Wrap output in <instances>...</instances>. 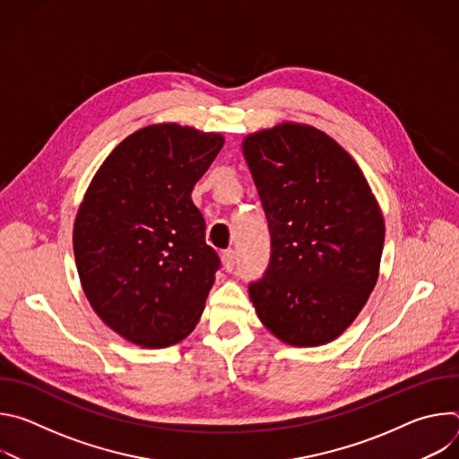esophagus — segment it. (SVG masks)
<instances>
[{
    "instance_id": "34e87169",
    "label": "esophagus",
    "mask_w": 459,
    "mask_h": 459,
    "mask_svg": "<svg viewBox=\"0 0 459 459\" xmlns=\"http://www.w3.org/2000/svg\"><path fill=\"white\" fill-rule=\"evenodd\" d=\"M221 261H223V267L227 271H232L234 264H236V252L234 250H223L221 252Z\"/></svg>"
}]
</instances>
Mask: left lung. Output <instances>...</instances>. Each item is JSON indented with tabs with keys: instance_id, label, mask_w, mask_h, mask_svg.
Masks as SVG:
<instances>
[{
	"instance_id": "8db88e82",
	"label": "left lung",
	"mask_w": 459,
	"mask_h": 459,
	"mask_svg": "<svg viewBox=\"0 0 459 459\" xmlns=\"http://www.w3.org/2000/svg\"><path fill=\"white\" fill-rule=\"evenodd\" d=\"M243 154L269 234L271 259L248 294L280 340L338 338L368 299L385 225L356 161L321 130L283 123L248 136Z\"/></svg>"
}]
</instances>
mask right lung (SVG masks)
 Masks as SVG:
<instances>
[{
  "label": "right lung",
  "instance_id": "add662e5",
  "mask_svg": "<svg viewBox=\"0 0 459 459\" xmlns=\"http://www.w3.org/2000/svg\"><path fill=\"white\" fill-rule=\"evenodd\" d=\"M223 147L176 123L125 138L96 172L74 223V255L96 314L125 340L169 347L202 317L221 267L190 192Z\"/></svg>",
  "mask_w": 459,
  "mask_h": 459
}]
</instances>
